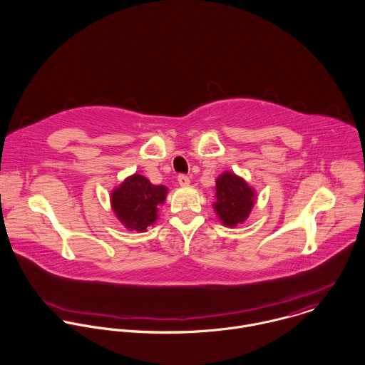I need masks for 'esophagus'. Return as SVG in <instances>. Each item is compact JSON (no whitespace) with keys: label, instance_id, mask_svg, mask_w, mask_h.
Returning a JSON list of instances; mask_svg holds the SVG:
<instances>
[{"label":"esophagus","instance_id":"obj_1","mask_svg":"<svg viewBox=\"0 0 365 365\" xmlns=\"http://www.w3.org/2000/svg\"><path fill=\"white\" fill-rule=\"evenodd\" d=\"M178 184L180 185H188L190 184V177L185 174H180L178 175Z\"/></svg>","mask_w":365,"mask_h":365}]
</instances>
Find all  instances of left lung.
<instances>
[{
  "instance_id": "8db88e82",
  "label": "left lung",
  "mask_w": 365,
  "mask_h": 365,
  "mask_svg": "<svg viewBox=\"0 0 365 365\" xmlns=\"http://www.w3.org/2000/svg\"><path fill=\"white\" fill-rule=\"evenodd\" d=\"M215 191L213 209L225 226L233 227L249 217L256 202V192L243 178L226 171L216 178Z\"/></svg>"
}]
</instances>
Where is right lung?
<instances>
[{
    "instance_id": "1",
    "label": "right lung",
    "mask_w": 365,
    "mask_h": 365,
    "mask_svg": "<svg viewBox=\"0 0 365 365\" xmlns=\"http://www.w3.org/2000/svg\"><path fill=\"white\" fill-rule=\"evenodd\" d=\"M165 197L167 187L155 185L146 177L133 174L112 191L110 205L126 229L146 232L155 225Z\"/></svg>"
}]
</instances>
